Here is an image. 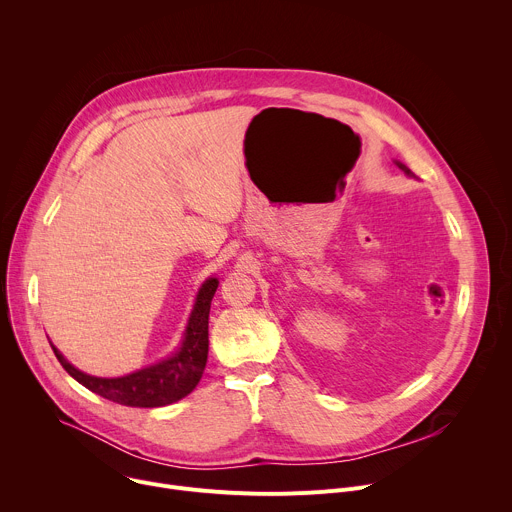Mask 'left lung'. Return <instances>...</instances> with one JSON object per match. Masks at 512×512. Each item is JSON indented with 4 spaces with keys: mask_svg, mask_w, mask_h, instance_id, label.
I'll use <instances>...</instances> for the list:
<instances>
[{
    "mask_svg": "<svg viewBox=\"0 0 512 512\" xmlns=\"http://www.w3.org/2000/svg\"><path fill=\"white\" fill-rule=\"evenodd\" d=\"M395 164H397V166H399V168H401V170H403L407 176H413V172H411V170H409L405 164H401V162H395Z\"/></svg>",
    "mask_w": 512,
    "mask_h": 512,
    "instance_id": "8db88e82",
    "label": "left lung"
}]
</instances>
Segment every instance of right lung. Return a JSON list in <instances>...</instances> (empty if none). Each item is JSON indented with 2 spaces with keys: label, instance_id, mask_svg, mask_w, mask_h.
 I'll list each match as a JSON object with an SVG mask.
<instances>
[{
  "label": "right lung",
  "instance_id": "right-lung-1",
  "mask_svg": "<svg viewBox=\"0 0 512 512\" xmlns=\"http://www.w3.org/2000/svg\"><path fill=\"white\" fill-rule=\"evenodd\" d=\"M216 287L218 279L208 277L198 289L180 348L170 358L160 360L152 364V367H145L131 375L117 379L91 377L72 367L54 344L50 346L58 362L62 364V369L72 379L113 403L127 407H164L176 403L192 393L202 379L208 358V314Z\"/></svg>",
  "mask_w": 512,
  "mask_h": 512
}]
</instances>
